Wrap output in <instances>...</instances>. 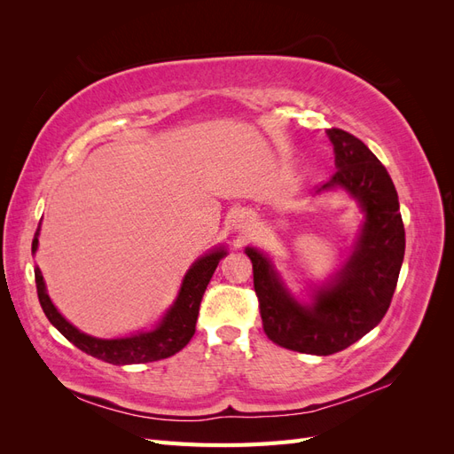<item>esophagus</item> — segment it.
<instances>
[{
    "label": "esophagus",
    "mask_w": 454,
    "mask_h": 454,
    "mask_svg": "<svg viewBox=\"0 0 454 454\" xmlns=\"http://www.w3.org/2000/svg\"><path fill=\"white\" fill-rule=\"evenodd\" d=\"M248 222H250V215L246 214V212H240V214L235 217V225H237V227H246V225H248Z\"/></svg>",
    "instance_id": "obj_1"
}]
</instances>
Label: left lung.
<instances>
[{
	"label": "left lung",
	"mask_w": 454,
	"mask_h": 454,
	"mask_svg": "<svg viewBox=\"0 0 454 454\" xmlns=\"http://www.w3.org/2000/svg\"><path fill=\"white\" fill-rule=\"evenodd\" d=\"M337 172L314 193L342 189L360 204L364 222L352 252L332 278L297 299L270 257L248 246L254 287L267 337L287 350L329 356L360 340L387 314L405 254V229L392 177L356 136L329 129Z\"/></svg>",
	"instance_id": "1"
}]
</instances>
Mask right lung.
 <instances>
[{"mask_svg":"<svg viewBox=\"0 0 454 454\" xmlns=\"http://www.w3.org/2000/svg\"><path fill=\"white\" fill-rule=\"evenodd\" d=\"M39 244V227L32 240V254L37 252ZM227 255L225 246H217L199 257L193 265L189 267L182 280V287L172 307L162 316L160 322L149 329V332H138L129 337L117 339H98L79 332L75 325L67 322L59 309L52 305L47 294V286L39 267H35V286L41 309H43L49 322L59 329V332L74 345L94 358L114 365H130V364H147L170 358L176 352H180L191 337L195 335V325L199 318L200 301L206 292L212 274L219 261Z\"/></svg>","mask_w":454,"mask_h":454,"instance_id":"1","label":"right lung"}]
</instances>
